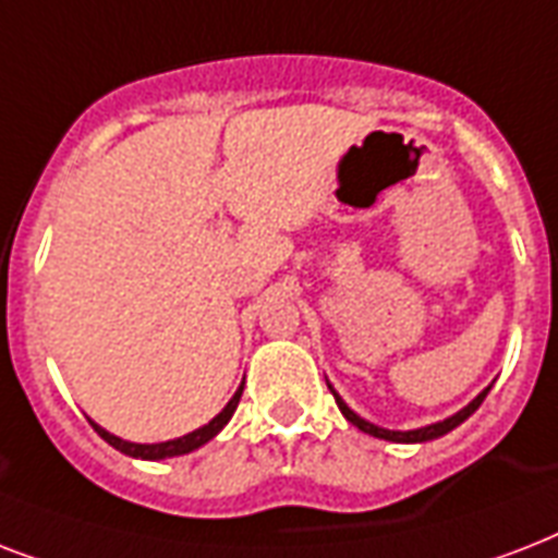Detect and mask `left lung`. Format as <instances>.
<instances>
[{"instance_id": "obj_1", "label": "left lung", "mask_w": 558, "mask_h": 558, "mask_svg": "<svg viewBox=\"0 0 558 558\" xmlns=\"http://www.w3.org/2000/svg\"><path fill=\"white\" fill-rule=\"evenodd\" d=\"M330 388V385H327ZM332 390V388H330ZM489 393V388L484 390V393H477L472 402H469L463 411H458L454 416H449V420H442V423H434V425H425V428H416V432H388V428H379V425H373L367 423V420H362L359 414H353L344 402H341V397L332 390V397H336V405H339V411L344 416H348V423H353L359 428V432H365V434H373V437H379V440H390V442H425V440H434V437H442V434H449L451 428H458L466 416H472L477 411V405L484 402V397Z\"/></svg>"}]
</instances>
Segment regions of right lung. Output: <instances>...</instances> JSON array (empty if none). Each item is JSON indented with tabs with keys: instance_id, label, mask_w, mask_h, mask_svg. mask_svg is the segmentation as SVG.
I'll list each match as a JSON object with an SVG mask.
<instances>
[{
	"instance_id": "add662e5",
	"label": "right lung",
	"mask_w": 558,
	"mask_h": 558,
	"mask_svg": "<svg viewBox=\"0 0 558 558\" xmlns=\"http://www.w3.org/2000/svg\"><path fill=\"white\" fill-rule=\"evenodd\" d=\"M240 397H243V388L236 390L234 397H231V402H228L222 411H219L214 420H210L208 425H202V428H196V432L185 434V437H179V440H168V442H126L121 440V437H116V434L104 432L100 425L92 423V428L104 437V440L112 446V449L124 451V454H130V458H142V460H161V458H177V454H187V451L199 449V446H205V442L210 440V437H217L219 432H222V425L231 420V414L236 411V402H240Z\"/></svg>"
}]
</instances>
